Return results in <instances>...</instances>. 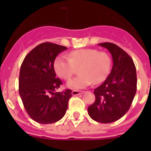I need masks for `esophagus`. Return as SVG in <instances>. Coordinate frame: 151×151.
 <instances>
[{
	"instance_id": "34e87169",
	"label": "esophagus",
	"mask_w": 151,
	"mask_h": 151,
	"mask_svg": "<svg viewBox=\"0 0 151 151\" xmlns=\"http://www.w3.org/2000/svg\"><path fill=\"white\" fill-rule=\"evenodd\" d=\"M84 91H76V90H73L72 91V95L73 96H78V95H81L84 93Z\"/></svg>"
}]
</instances>
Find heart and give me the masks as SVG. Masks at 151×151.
Segmentation results:
<instances>
[{"mask_svg": "<svg viewBox=\"0 0 151 151\" xmlns=\"http://www.w3.org/2000/svg\"><path fill=\"white\" fill-rule=\"evenodd\" d=\"M76 66H80V75L69 81L66 86L71 89H81L105 80L110 73L111 59L105 52L93 48H82L69 53V57L59 55L53 63L58 77L69 80L75 73Z\"/></svg>", "mask_w": 151, "mask_h": 151, "instance_id": "1", "label": "heart"}]
</instances>
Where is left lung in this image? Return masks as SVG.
Listing matches in <instances>:
<instances>
[{"mask_svg":"<svg viewBox=\"0 0 151 151\" xmlns=\"http://www.w3.org/2000/svg\"><path fill=\"white\" fill-rule=\"evenodd\" d=\"M99 45L110 52L113 67L105 81L94 89L96 101L88 112L96 122L111 123L123 117L131 106L136 92V70L133 60L120 47L109 42Z\"/></svg>","mask_w":151,"mask_h":151,"instance_id":"1","label":"left lung"}]
</instances>
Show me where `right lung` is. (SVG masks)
I'll return each instance as SVG.
<instances>
[{"instance_id": "obj_1", "label": "right lung", "mask_w": 151, "mask_h": 151, "mask_svg": "<svg viewBox=\"0 0 151 151\" xmlns=\"http://www.w3.org/2000/svg\"><path fill=\"white\" fill-rule=\"evenodd\" d=\"M65 46L45 42L27 54L20 68L19 92L27 114L35 122L51 124L63 118L72 91L54 92L62 85L53 63ZM50 94L52 95L51 97Z\"/></svg>"}]
</instances>
